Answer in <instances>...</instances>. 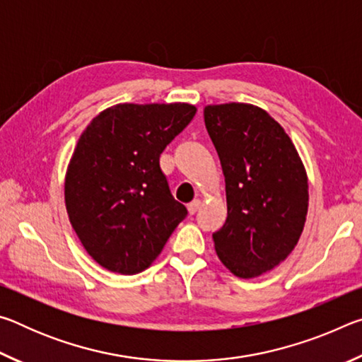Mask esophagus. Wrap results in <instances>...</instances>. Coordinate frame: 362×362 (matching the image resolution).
<instances>
[{"label":"esophagus","mask_w":362,"mask_h":362,"mask_svg":"<svg viewBox=\"0 0 362 362\" xmlns=\"http://www.w3.org/2000/svg\"><path fill=\"white\" fill-rule=\"evenodd\" d=\"M201 204H203V201H201L199 198H196V199H193L192 201V203H189L187 207H188V212L189 214H194L196 211H198L199 209V207H201Z\"/></svg>","instance_id":"1"}]
</instances>
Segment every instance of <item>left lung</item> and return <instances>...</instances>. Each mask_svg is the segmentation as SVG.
<instances>
[{"label":"left lung","mask_w":362,"mask_h":362,"mask_svg":"<svg viewBox=\"0 0 362 362\" xmlns=\"http://www.w3.org/2000/svg\"><path fill=\"white\" fill-rule=\"evenodd\" d=\"M225 177L228 217L214 233L220 262L249 279L278 267L297 246L308 212V175L284 127L252 103L204 107Z\"/></svg>","instance_id":"1"}]
</instances>
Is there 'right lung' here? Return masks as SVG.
<instances>
[{
  "label": "right lung",
  "instance_id": "obj_1",
  "mask_svg": "<svg viewBox=\"0 0 362 362\" xmlns=\"http://www.w3.org/2000/svg\"><path fill=\"white\" fill-rule=\"evenodd\" d=\"M192 103H118L89 122L65 174V206L79 241L108 272L137 274L187 217L159 156L193 119Z\"/></svg>",
  "mask_w": 362,
  "mask_h": 362
}]
</instances>
